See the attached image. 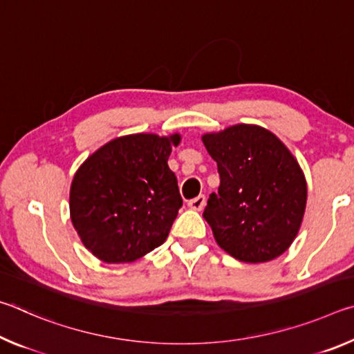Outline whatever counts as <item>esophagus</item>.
I'll return each mask as SVG.
<instances>
[{"label":"esophagus","mask_w":354,"mask_h":354,"mask_svg":"<svg viewBox=\"0 0 354 354\" xmlns=\"http://www.w3.org/2000/svg\"><path fill=\"white\" fill-rule=\"evenodd\" d=\"M187 205H189L190 209H194V211H201V209L205 207V205H206V196L205 195L195 196V198L190 200Z\"/></svg>","instance_id":"1"}]
</instances>
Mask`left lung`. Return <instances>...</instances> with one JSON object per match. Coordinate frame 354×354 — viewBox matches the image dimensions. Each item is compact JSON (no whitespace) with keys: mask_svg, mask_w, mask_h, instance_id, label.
Wrapping results in <instances>:
<instances>
[{"mask_svg":"<svg viewBox=\"0 0 354 354\" xmlns=\"http://www.w3.org/2000/svg\"><path fill=\"white\" fill-rule=\"evenodd\" d=\"M201 140L220 173L218 194L209 195L203 212L218 247L250 263L283 254L295 241L308 200L295 156L257 124H232Z\"/></svg>","mask_w":354,"mask_h":354,"instance_id":"1","label":"left lung"}]
</instances>
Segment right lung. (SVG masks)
Instances as JSON below:
<instances>
[{"label":"right lung","instance_id":"add662e5","mask_svg":"<svg viewBox=\"0 0 354 354\" xmlns=\"http://www.w3.org/2000/svg\"><path fill=\"white\" fill-rule=\"evenodd\" d=\"M181 134L117 137L92 153L70 185V218L100 261L134 262L169 237L183 198L170 170Z\"/></svg>","mask_w":354,"mask_h":354}]
</instances>
